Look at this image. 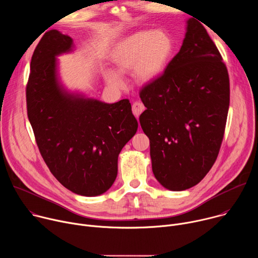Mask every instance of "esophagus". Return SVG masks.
<instances>
[{
  "mask_svg": "<svg viewBox=\"0 0 258 258\" xmlns=\"http://www.w3.org/2000/svg\"><path fill=\"white\" fill-rule=\"evenodd\" d=\"M144 110H145V106H144V104L142 102L137 101L132 106V111H133L134 115L137 116V117L140 116V114L144 111Z\"/></svg>",
  "mask_w": 258,
  "mask_h": 258,
  "instance_id": "1",
  "label": "esophagus"
}]
</instances>
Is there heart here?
<instances>
[{
    "mask_svg": "<svg viewBox=\"0 0 258 258\" xmlns=\"http://www.w3.org/2000/svg\"><path fill=\"white\" fill-rule=\"evenodd\" d=\"M172 52L173 42L164 30H140L119 42L111 59L117 72L125 73L134 69L139 83L150 84L161 77ZM104 77L110 86L123 88L124 82L118 73L106 70Z\"/></svg>",
    "mask_w": 258,
    "mask_h": 258,
    "instance_id": "b5f03b06",
    "label": "heart"
}]
</instances>
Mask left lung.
<instances>
[{"label":"left lung","instance_id":"obj_1","mask_svg":"<svg viewBox=\"0 0 258 258\" xmlns=\"http://www.w3.org/2000/svg\"><path fill=\"white\" fill-rule=\"evenodd\" d=\"M140 98L147 108L140 123L150 140L156 179L170 191L194 187L217 158L230 105L227 66L195 18L187 21L179 52Z\"/></svg>","mask_w":258,"mask_h":258}]
</instances>
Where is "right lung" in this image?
<instances>
[{
  "instance_id": "obj_1",
  "label": "right lung",
  "mask_w": 258,
  "mask_h": 258,
  "mask_svg": "<svg viewBox=\"0 0 258 258\" xmlns=\"http://www.w3.org/2000/svg\"><path fill=\"white\" fill-rule=\"evenodd\" d=\"M72 39L48 30L36 46L26 85L27 116L52 174L82 196L105 193L117 175V159L138 121L127 99L113 104L68 93L59 83L56 56L72 50Z\"/></svg>"
}]
</instances>
